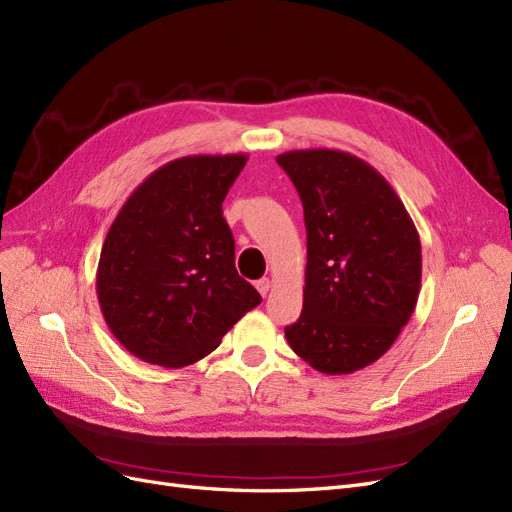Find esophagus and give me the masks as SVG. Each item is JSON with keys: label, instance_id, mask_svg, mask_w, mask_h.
<instances>
[{"label": "esophagus", "instance_id": "1", "mask_svg": "<svg viewBox=\"0 0 512 512\" xmlns=\"http://www.w3.org/2000/svg\"><path fill=\"white\" fill-rule=\"evenodd\" d=\"M271 286H273V282L269 280V277H262V280L256 282V288H258V292L262 294V297H267V292L271 290Z\"/></svg>", "mask_w": 512, "mask_h": 512}]
</instances>
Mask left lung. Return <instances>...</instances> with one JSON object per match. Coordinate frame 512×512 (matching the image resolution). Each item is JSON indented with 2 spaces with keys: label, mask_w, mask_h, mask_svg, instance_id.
Here are the masks:
<instances>
[{
  "label": "left lung",
  "mask_w": 512,
  "mask_h": 512,
  "mask_svg": "<svg viewBox=\"0 0 512 512\" xmlns=\"http://www.w3.org/2000/svg\"><path fill=\"white\" fill-rule=\"evenodd\" d=\"M297 188L307 230L301 318L290 348L329 376L378 361L406 327L421 292V239L374 166L337 149L275 158Z\"/></svg>",
  "instance_id": "obj_1"
}]
</instances>
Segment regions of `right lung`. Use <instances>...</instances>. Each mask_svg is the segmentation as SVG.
<instances>
[{
    "label": "right lung",
    "instance_id": "1",
    "mask_svg": "<svg viewBox=\"0 0 512 512\" xmlns=\"http://www.w3.org/2000/svg\"><path fill=\"white\" fill-rule=\"evenodd\" d=\"M243 153L185 156L130 194L104 239L96 290L117 342L141 361L205 359L262 297L235 269L222 203Z\"/></svg>",
    "mask_w": 512,
    "mask_h": 512
}]
</instances>
